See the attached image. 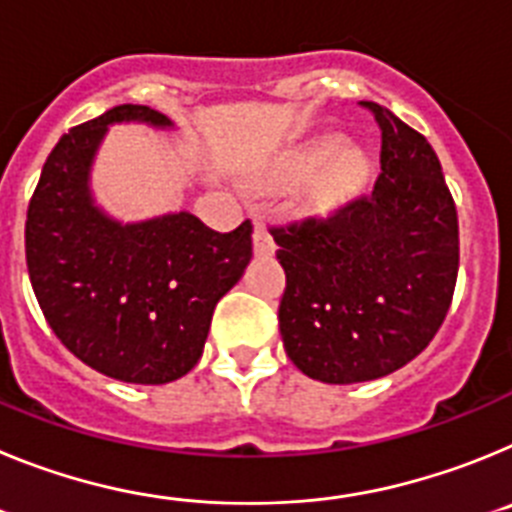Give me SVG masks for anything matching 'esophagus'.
I'll list each match as a JSON object with an SVG mask.
<instances>
[{
  "label": "esophagus",
  "mask_w": 512,
  "mask_h": 512,
  "mask_svg": "<svg viewBox=\"0 0 512 512\" xmlns=\"http://www.w3.org/2000/svg\"><path fill=\"white\" fill-rule=\"evenodd\" d=\"M274 241H271V235L266 233L264 225H256V230H253V251H256V256H271L274 253Z\"/></svg>",
  "instance_id": "esophagus-1"
}]
</instances>
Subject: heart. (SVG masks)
I'll use <instances>...</instances> for the list:
<instances>
[{
	"instance_id": "heart-1",
	"label": "heart",
	"mask_w": 512,
	"mask_h": 512,
	"mask_svg": "<svg viewBox=\"0 0 512 512\" xmlns=\"http://www.w3.org/2000/svg\"><path fill=\"white\" fill-rule=\"evenodd\" d=\"M341 138H323L320 143H315L312 148H307L302 156H297L287 169L282 171V182L289 184V187H300V184L310 182L312 176L318 174L330 158H336V153L341 151ZM366 176V164L361 153L346 151L328 166V171L323 174V179L315 187V197L323 205H330V202L343 200L346 194L354 192Z\"/></svg>"
}]
</instances>
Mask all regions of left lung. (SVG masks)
I'll list each match as a JSON object with an SVG mask.
<instances>
[{
    "label": "left lung",
    "instance_id": "8db88e82",
    "mask_svg": "<svg viewBox=\"0 0 512 512\" xmlns=\"http://www.w3.org/2000/svg\"><path fill=\"white\" fill-rule=\"evenodd\" d=\"M377 184L328 220L274 228L287 274L279 333L292 364L325 384L387 377L441 328L459 271V220L431 143L377 102Z\"/></svg>",
    "mask_w": 512,
    "mask_h": 512
}]
</instances>
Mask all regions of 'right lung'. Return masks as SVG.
Segmentation results:
<instances>
[{
	"label": "right lung",
	"mask_w": 512,
	"mask_h": 512,
	"mask_svg": "<svg viewBox=\"0 0 512 512\" xmlns=\"http://www.w3.org/2000/svg\"><path fill=\"white\" fill-rule=\"evenodd\" d=\"M117 122L174 128L151 107L120 104L63 135L27 207V271L76 359L120 382L166 384L200 361L215 305L251 261L253 225L217 233L184 210L140 223L107 215L89 176Z\"/></svg>",
	"instance_id": "obj_1"
}]
</instances>
